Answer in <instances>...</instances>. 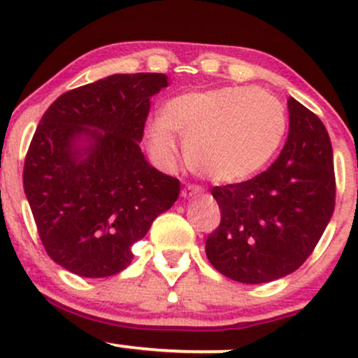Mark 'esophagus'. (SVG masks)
Returning a JSON list of instances; mask_svg holds the SVG:
<instances>
[{"mask_svg": "<svg viewBox=\"0 0 358 358\" xmlns=\"http://www.w3.org/2000/svg\"><path fill=\"white\" fill-rule=\"evenodd\" d=\"M199 192H201L199 186H192V184H189V186H186L182 191H180V196L186 199V198H192V196L199 194Z\"/></svg>", "mask_w": 358, "mask_h": 358, "instance_id": "1", "label": "esophagus"}]
</instances>
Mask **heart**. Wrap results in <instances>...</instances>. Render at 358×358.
<instances>
[{"instance_id":"obj_1","label":"heart","mask_w":358,"mask_h":358,"mask_svg":"<svg viewBox=\"0 0 358 358\" xmlns=\"http://www.w3.org/2000/svg\"><path fill=\"white\" fill-rule=\"evenodd\" d=\"M286 134V111L260 87L224 86L176 96L147 125L150 155L171 169L186 140L189 164L216 182H238L257 174Z\"/></svg>"}]
</instances>
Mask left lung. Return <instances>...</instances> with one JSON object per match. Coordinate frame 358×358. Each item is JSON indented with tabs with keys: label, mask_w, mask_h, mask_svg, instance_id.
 <instances>
[{
	"label": "left lung",
	"mask_w": 358,
	"mask_h": 358,
	"mask_svg": "<svg viewBox=\"0 0 358 358\" xmlns=\"http://www.w3.org/2000/svg\"><path fill=\"white\" fill-rule=\"evenodd\" d=\"M287 108L289 135L275 162L254 179L211 189L222 222L206 240L208 260L243 284L271 282L303 266L335 210L327 128L294 98Z\"/></svg>",
	"instance_id": "1"
}]
</instances>
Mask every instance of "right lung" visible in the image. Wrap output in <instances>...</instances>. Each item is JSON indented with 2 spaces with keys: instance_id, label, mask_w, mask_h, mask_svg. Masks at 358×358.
Wrapping results in <instances>:
<instances>
[{
  "instance_id": "obj_1",
  "label": "right lung",
  "mask_w": 358,
  "mask_h": 358,
  "mask_svg": "<svg viewBox=\"0 0 358 358\" xmlns=\"http://www.w3.org/2000/svg\"><path fill=\"white\" fill-rule=\"evenodd\" d=\"M167 86L166 74H113L64 92L40 120L23 187L45 252L72 274L122 272L178 201L179 179L140 150L150 98Z\"/></svg>"
}]
</instances>
